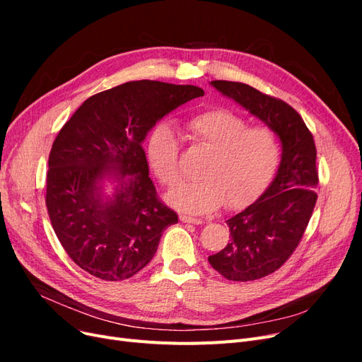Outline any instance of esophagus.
I'll list each match as a JSON object with an SVG mask.
<instances>
[{
    "instance_id": "obj_1",
    "label": "esophagus",
    "mask_w": 362,
    "mask_h": 362,
    "mask_svg": "<svg viewBox=\"0 0 362 362\" xmlns=\"http://www.w3.org/2000/svg\"><path fill=\"white\" fill-rule=\"evenodd\" d=\"M180 221L184 222V223H194V225H202V223H204L202 218L192 217V216H184V214L180 216Z\"/></svg>"
}]
</instances>
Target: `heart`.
I'll return each mask as SVG.
<instances>
[{"mask_svg": "<svg viewBox=\"0 0 362 362\" xmlns=\"http://www.w3.org/2000/svg\"><path fill=\"white\" fill-rule=\"evenodd\" d=\"M185 131L196 145L210 151L199 169V181L184 184L168 194V201L193 214L245 206L254 201L275 177L281 145L269 127H249L240 115L213 108L185 120ZM146 158L157 180L175 187L182 180L180 140L175 131L158 124L146 139Z\"/></svg>", "mask_w": 362, "mask_h": 362, "instance_id": "1", "label": "heart"}]
</instances>
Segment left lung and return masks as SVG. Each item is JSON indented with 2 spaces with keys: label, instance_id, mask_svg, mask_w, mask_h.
I'll return each instance as SVG.
<instances>
[{
  "label": "left lung",
  "instance_id": "1",
  "mask_svg": "<svg viewBox=\"0 0 362 362\" xmlns=\"http://www.w3.org/2000/svg\"><path fill=\"white\" fill-rule=\"evenodd\" d=\"M211 84L261 119L282 144L275 180L258 201L228 218V245L208 257L211 267L226 279L255 281L276 272L300 243L317 202V149L300 115L279 98L237 81L214 80Z\"/></svg>",
  "mask_w": 362,
  "mask_h": 362
}]
</instances>
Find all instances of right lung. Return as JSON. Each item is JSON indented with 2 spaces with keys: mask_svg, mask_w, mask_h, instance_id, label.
Instances as JSON below:
<instances>
[{
  "mask_svg": "<svg viewBox=\"0 0 362 362\" xmlns=\"http://www.w3.org/2000/svg\"><path fill=\"white\" fill-rule=\"evenodd\" d=\"M204 90L161 81H128L86 100L54 140L47 210L59 242L84 272L104 281L134 276L156 255L178 216L149 178L141 141L164 115ZM118 181L112 199L100 182Z\"/></svg>",
  "mask_w": 362,
  "mask_h": 362,
  "instance_id": "obj_1",
  "label": "right lung"
}]
</instances>
